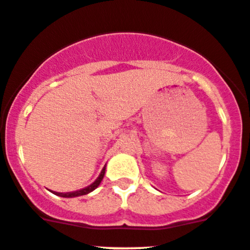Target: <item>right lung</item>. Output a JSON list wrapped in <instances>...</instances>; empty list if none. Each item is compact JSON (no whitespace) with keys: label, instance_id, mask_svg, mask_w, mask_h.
Here are the masks:
<instances>
[{"label":"right lung","instance_id":"1","mask_svg":"<svg viewBox=\"0 0 250 250\" xmlns=\"http://www.w3.org/2000/svg\"><path fill=\"white\" fill-rule=\"evenodd\" d=\"M104 173H105V166L103 167V169L101 170L100 175H98V178L96 179V181L93 182L92 184H89L88 187H86V188H82V189L80 190H75V192H67V193H60V192H53V190H51V192L53 193V194L56 195H60V197H63V198H75V197H81V195H84V194H88V193L93 192L96 188H97L98 186L101 184V182H102L103 177H104Z\"/></svg>","mask_w":250,"mask_h":250}]
</instances>
